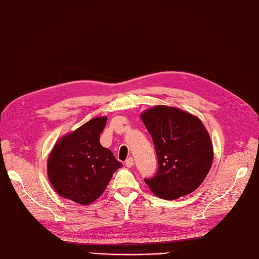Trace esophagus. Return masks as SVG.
Wrapping results in <instances>:
<instances>
[{
    "instance_id": "1",
    "label": "esophagus",
    "mask_w": 259,
    "mask_h": 259,
    "mask_svg": "<svg viewBox=\"0 0 259 259\" xmlns=\"http://www.w3.org/2000/svg\"><path fill=\"white\" fill-rule=\"evenodd\" d=\"M125 165L127 166V167H132V166L134 165V158L133 157H128L127 159L125 160Z\"/></svg>"
}]
</instances>
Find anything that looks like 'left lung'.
<instances>
[{"label":"left lung","instance_id":"8db88e82","mask_svg":"<svg viewBox=\"0 0 259 259\" xmlns=\"http://www.w3.org/2000/svg\"><path fill=\"white\" fill-rule=\"evenodd\" d=\"M158 159L151 191L164 199H175L194 192L207 176L212 163V145L200 120L169 106H155L142 114Z\"/></svg>","mask_w":259,"mask_h":259}]
</instances>
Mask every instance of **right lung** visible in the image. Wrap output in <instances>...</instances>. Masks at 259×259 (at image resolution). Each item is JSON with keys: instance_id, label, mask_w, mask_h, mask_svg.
<instances>
[{"instance_id": "1", "label": "right lung", "mask_w": 259, "mask_h": 259, "mask_svg": "<svg viewBox=\"0 0 259 259\" xmlns=\"http://www.w3.org/2000/svg\"><path fill=\"white\" fill-rule=\"evenodd\" d=\"M106 117L89 120L56 143L50 154L48 175L62 197L89 205L105 191L122 163L100 143Z\"/></svg>"}]
</instances>
